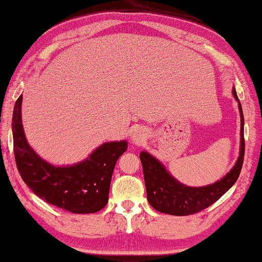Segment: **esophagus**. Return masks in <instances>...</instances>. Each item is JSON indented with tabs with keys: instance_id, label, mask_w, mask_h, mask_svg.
<instances>
[{
	"instance_id": "1",
	"label": "esophagus",
	"mask_w": 262,
	"mask_h": 262,
	"mask_svg": "<svg viewBox=\"0 0 262 262\" xmlns=\"http://www.w3.org/2000/svg\"><path fill=\"white\" fill-rule=\"evenodd\" d=\"M130 140H132L133 143H136V145H139V143L143 142V140H145V133H143L142 129L138 128V129H135L134 132L132 133Z\"/></svg>"
}]
</instances>
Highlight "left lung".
I'll return each instance as SVG.
<instances>
[{"mask_svg": "<svg viewBox=\"0 0 262 262\" xmlns=\"http://www.w3.org/2000/svg\"><path fill=\"white\" fill-rule=\"evenodd\" d=\"M233 96L237 101L241 117L240 152H238V158L234 167L222 179L205 186H187L177 180L167 171L164 164L160 163L152 154L146 150L140 153L147 200L150 206H153L157 211L173 216L192 215L215 203L237 180L242 168L243 157H245V136H243L245 119H243L242 106L235 88H233Z\"/></svg>", "mask_w": 262, "mask_h": 262, "instance_id": "8db88e82", "label": "left lung"}]
</instances>
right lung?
I'll return each mask as SVG.
<instances>
[{
    "label": "right lung",
    "mask_w": 262,
    "mask_h": 262,
    "mask_svg": "<svg viewBox=\"0 0 262 262\" xmlns=\"http://www.w3.org/2000/svg\"><path fill=\"white\" fill-rule=\"evenodd\" d=\"M22 95L13 113L14 154L20 176L36 196L73 213H94L104 208L114 167L128 142H104L79 163L57 166L43 160L29 146L21 119Z\"/></svg>",
    "instance_id": "obj_1"
}]
</instances>
